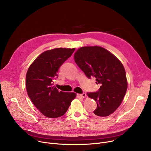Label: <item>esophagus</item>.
<instances>
[{
  "mask_svg": "<svg viewBox=\"0 0 151 151\" xmlns=\"http://www.w3.org/2000/svg\"><path fill=\"white\" fill-rule=\"evenodd\" d=\"M80 97H82V98H85V97L87 96V95H86V93L83 92V93H82L80 94Z\"/></svg>",
  "mask_w": 151,
  "mask_h": 151,
  "instance_id": "34e87169",
  "label": "esophagus"
}]
</instances>
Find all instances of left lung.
I'll use <instances>...</instances> for the list:
<instances>
[{"label":"left lung","mask_w":151,"mask_h":151,"mask_svg":"<svg viewBox=\"0 0 151 151\" xmlns=\"http://www.w3.org/2000/svg\"><path fill=\"white\" fill-rule=\"evenodd\" d=\"M77 65L89 79L96 78L101 86L96 92H88L89 97L97 101L93 113L105 117L120 106L127 89V81L122 63L104 47H80L74 55Z\"/></svg>","instance_id":"left-lung-1"}]
</instances>
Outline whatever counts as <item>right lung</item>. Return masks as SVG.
Returning a JSON list of instances; mask_svg holds the SVG:
<instances>
[{
  "label": "right lung",
  "instance_id": "right-lung-1",
  "mask_svg": "<svg viewBox=\"0 0 151 151\" xmlns=\"http://www.w3.org/2000/svg\"><path fill=\"white\" fill-rule=\"evenodd\" d=\"M75 48H55L43 52L29 67L26 74L27 94L35 106L45 116L57 118L64 114L76 97L74 92L59 91L53 86L58 70Z\"/></svg>",
  "mask_w": 151,
  "mask_h": 151
}]
</instances>
